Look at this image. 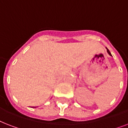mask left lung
Instances as JSON below:
<instances>
[{"instance_id": "8db88e82", "label": "left lung", "mask_w": 128, "mask_h": 128, "mask_svg": "<svg viewBox=\"0 0 128 128\" xmlns=\"http://www.w3.org/2000/svg\"><path fill=\"white\" fill-rule=\"evenodd\" d=\"M106 49H107V52H108V53L110 54V56H112V54H111V53H110V50H108L107 48H106Z\"/></svg>"}]
</instances>
